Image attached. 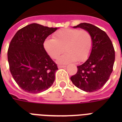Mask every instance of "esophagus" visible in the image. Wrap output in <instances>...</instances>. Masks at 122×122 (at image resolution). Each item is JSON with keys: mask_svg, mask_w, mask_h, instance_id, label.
I'll return each mask as SVG.
<instances>
[{"mask_svg": "<svg viewBox=\"0 0 122 122\" xmlns=\"http://www.w3.org/2000/svg\"><path fill=\"white\" fill-rule=\"evenodd\" d=\"M66 66H64V65H59L58 66V68H66Z\"/></svg>", "mask_w": 122, "mask_h": 122, "instance_id": "esophagus-1", "label": "esophagus"}]
</instances>
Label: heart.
I'll list each match as a JSON object with an SVG mask.
<instances>
[{
    "label": "heart",
    "instance_id": "1",
    "mask_svg": "<svg viewBox=\"0 0 122 122\" xmlns=\"http://www.w3.org/2000/svg\"><path fill=\"white\" fill-rule=\"evenodd\" d=\"M43 45L52 59H57L65 49L67 52L58 59V63L68 64L76 60L79 62L86 60L92 51L93 39L88 30L65 28L55 32L53 39L45 40Z\"/></svg>",
    "mask_w": 122,
    "mask_h": 122
}]
</instances>
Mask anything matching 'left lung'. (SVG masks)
Returning a JSON list of instances; mask_svg holds the SVG:
<instances>
[{"instance_id": "obj_1", "label": "left lung", "mask_w": 122, "mask_h": 122, "mask_svg": "<svg viewBox=\"0 0 122 122\" xmlns=\"http://www.w3.org/2000/svg\"><path fill=\"white\" fill-rule=\"evenodd\" d=\"M80 27L92 35L93 46L90 57L86 62L78 66L76 75L71 77L74 85L86 92H93L102 88L113 71L115 50L106 32L88 23H81L73 28Z\"/></svg>"}]
</instances>
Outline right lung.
I'll return each mask as SVG.
<instances>
[{
	"mask_svg": "<svg viewBox=\"0 0 122 122\" xmlns=\"http://www.w3.org/2000/svg\"><path fill=\"white\" fill-rule=\"evenodd\" d=\"M57 27L33 23L15 33L9 46L8 62L15 81L30 93H39L50 88L58 70L44 49V42Z\"/></svg>",
	"mask_w": 122,
	"mask_h": 122,
	"instance_id": "1",
	"label": "right lung"
}]
</instances>
